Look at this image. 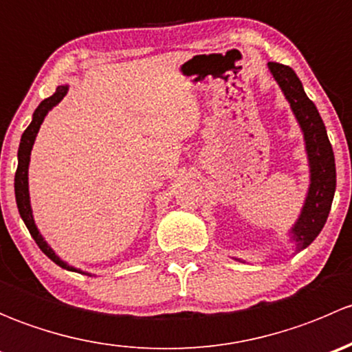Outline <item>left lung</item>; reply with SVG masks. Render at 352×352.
I'll return each instance as SVG.
<instances>
[{"mask_svg": "<svg viewBox=\"0 0 352 352\" xmlns=\"http://www.w3.org/2000/svg\"><path fill=\"white\" fill-rule=\"evenodd\" d=\"M272 76L285 91L287 102L300 122L305 136L308 163H310V187L305 206L294 226L291 228V240L296 250H303L314 242L324 228L336 192V160L324 120L314 102L307 97L300 78L289 66L269 63Z\"/></svg>", "mask_w": 352, "mask_h": 352, "instance_id": "1", "label": "left lung"}]
</instances>
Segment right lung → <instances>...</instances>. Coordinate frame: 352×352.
<instances>
[{
	"label": "right lung",
	"instance_id": "right-lung-1",
	"mask_svg": "<svg viewBox=\"0 0 352 352\" xmlns=\"http://www.w3.org/2000/svg\"><path fill=\"white\" fill-rule=\"evenodd\" d=\"M66 94H67V85H63V87L56 88L54 95H51L49 98L42 100L41 104H38V107L35 109L30 126H28L27 129H25V133L22 134V140H20V148H19V166H16V173H15V197H16V206H19L20 216H22L23 223L27 225L28 232H30V235L34 236L35 243L38 245V248H41V250L44 252L52 262H56L59 267L67 269V271L81 272L80 269H74L71 267V265H67L66 262H63L61 258L54 254V250L49 247L47 242L42 239L37 226H35L34 216H32L30 196H28V162H30V151H32V146H34L35 136H37L42 120H44V117L47 116L49 110L54 107V105H58L59 102L65 98ZM81 274H85V272H81Z\"/></svg>",
	"mask_w": 352,
	"mask_h": 352
}]
</instances>
